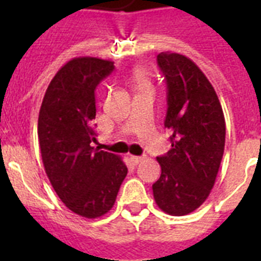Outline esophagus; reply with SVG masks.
Instances as JSON below:
<instances>
[{
    "label": "esophagus",
    "instance_id": "1",
    "mask_svg": "<svg viewBox=\"0 0 261 261\" xmlns=\"http://www.w3.org/2000/svg\"><path fill=\"white\" fill-rule=\"evenodd\" d=\"M130 160H131V163L137 165V164L142 163L143 160H145V157H141V155H131Z\"/></svg>",
    "mask_w": 261,
    "mask_h": 261
}]
</instances>
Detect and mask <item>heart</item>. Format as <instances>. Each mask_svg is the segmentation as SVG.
Returning a JSON list of instances; mask_svg holds the SVG:
<instances>
[{
  "label": "heart",
  "instance_id": "b5f03b06",
  "mask_svg": "<svg viewBox=\"0 0 261 261\" xmlns=\"http://www.w3.org/2000/svg\"><path fill=\"white\" fill-rule=\"evenodd\" d=\"M134 81H135V87L143 88V87H149V81H147L146 75L143 74L142 71H137L134 75Z\"/></svg>",
  "mask_w": 261,
  "mask_h": 261
}]
</instances>
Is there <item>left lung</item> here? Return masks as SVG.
I'll list each match as a JSON object with an SVG mask.
<instances>
[{
	"label": "left lung",
	"instance_id": "1",
	"mask_svg": "<svg viewBox=\"0 0 261 261\" xmlns=\"http://www.w3.org/2000/svg\"><path fill=\"white\" fill-rule=\"evenodd\" d=\"M157 63L167 81L165 127L172 149L157 157L161 176L153 184L157 206L169 215H187L208 198L222 161L226 124L214 88L195 62L161 53Z\"/></svg>",
	"mask_w": 261,
	"mask_h": 261
}]
</instances>
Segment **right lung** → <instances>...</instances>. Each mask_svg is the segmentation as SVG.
Listing matches in <instances>:
<instances>
[{"mask_svg": "<svg viewBox=\"0 0 261 261\" xmlns=\"http://www.w3.org/2000/svg\"><path fill=\"white\" fill-rule=\"evenodd\" d=\"M115 69L112 61L79 57L51 80L39 111L43 165L65 206L84 218L112 208L127 176L122 157L92 146L96 141L94 90Z\"/></svg>", "mask_w": 261, "mask_h": 261, "instance_id": "right-lung-1", "label": "right lung"}]
</instances>
